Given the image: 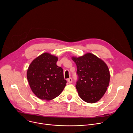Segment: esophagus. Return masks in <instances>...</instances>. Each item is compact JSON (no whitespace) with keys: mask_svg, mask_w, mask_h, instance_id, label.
<instances>
[{"mask_svg":"<svg viewBox=\"0 0 133 133\" xmlns=\"http://www.w3.org/2000/svg\"><path fill=\"white\" fill-rule=\"evenodd\" d=\"M67 82H68L69 84L71 83H72V78H68V79H67Z\"/></svg>","mask_w":133,"mask_h":133,"instance_id":"esophagus-1","label":"esophagus"}]
</instances>
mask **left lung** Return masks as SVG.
I'll use <instances>...</instances> for the list:
<instances>
[{"label":"left lung","mask_w":133,"mask_h":133,"mask_svg":"<svg viewBox=\"0 0 133 133\" xmlns=\"http://www.w3.org/2000/svg\"><path fill=\"white\" fill-rule=\"evenodd\" d=\"M77 66L78 80L76 85L79 97L86 103H95L104 95L110 75L103 60L88 52L77 57H71Z\"/></svg>","instance_id":"left-lung-1"}]
</instances>
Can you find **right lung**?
Segmentation results:
<instances>
[{"instance_id":"1","label":"right lung","mask_w":133,"mask_h":133,"mask_svg":"<svg viewBox=\"0 0 133 133\" xmlns=\"http://www.w3.org/2000/svg\"><path fill=\"white\" fill-rule=\"evenodd\" d=\"M58 59V57L46 52L37 57L28 67V83L33 93L41 99H54L66 85L63 70L56 64Z\"/></svg>"}]
</instances>
